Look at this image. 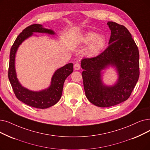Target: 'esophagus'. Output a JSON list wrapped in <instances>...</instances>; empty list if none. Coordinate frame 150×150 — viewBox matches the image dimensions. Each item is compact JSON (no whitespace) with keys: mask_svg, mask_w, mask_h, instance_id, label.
I'll list each match as a JSON object with an SVG mask.
<instances>
[{"mask_svg":"<svg viewBox=\"0 0 150 150\" xmlns=\"http://www.w3.org/2000/svg\"><path fill=\"white\" fill-rule=\"evenodd\" d=\"M74 69L76 70H79L80 69V65L79 63H76L74 64Z\"/></svg>","mask_w":150,"mask_h":150,"instance_id":"34e87169","label":"esophagus"}]
</instances>
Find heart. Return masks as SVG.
<instances>
[{
  "instance_id": "b5f03b06",
  "label": "heart",
  "mask_w": 150,
  "mask_h": 150,
  "mask_svg": "<svg viewBox=\"0 0 150 150\" xmlns=\"http://www.w3.org/2000/svg\"><path fill=\"white\" fill-rule=\"evenodd\" d=\"M84 45H89L86 53L89 56H96L98 54L106 45V39L103 35H98L95 32H88L82 39Z\"/></svg>"
}]
</instances>
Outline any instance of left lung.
<instances>
[{"instance_id": "1", "label": "left lung", "mask_w": 150, "mask_h": 150, "mask_svg": "<svg viewBox=\"0 0 150 150\" xmlns=\"http://www.w3.org/2000/svg\"><path fill=\"white\" fill-rule=\"evenodd\" d=\"M111 30L108 47L99 55L86 57L81 66L84 92L88 100L99 107H108L128 99L138 81L139 51L131 34L122 25L108 21ZM115 67L119 79L113 87L101 80V71L108 66Z\"/></svg>"}]
</instances>
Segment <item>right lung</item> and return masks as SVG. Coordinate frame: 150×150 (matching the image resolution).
Listing matches in <instances>:
<instances>
[{"mask_svg": "<svg viewBox=\"0 0 150 150\" xmlns=\"http://www.w3.org/2000/svg\"><path fill=\"white\" fill-rule=\"evenodd\" d=\"M32 32L54 34L53 30L43 28L41 24H34L25 28L17 37L11 48L8 76L13 92L18 100L30 107L44 109L55 105L59 100L62 93L64 83L67 77L72 73L74 65L72 63H69L57 69L52 77L50 86L47 89L34 92L23 87L16 78L15 68V54L19 45L32 35Z\"/></svg>", "mask_w": 150, "mask_h": 150, "instance_id": "add662e5", "label": "right lung"}]
</instances>
